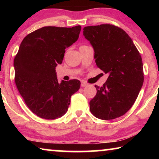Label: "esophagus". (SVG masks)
I'll list each match as a JSON object with an SVG mask.
<instances>
[{"label": "esophagus", "mask_w": 159, "mask_h": 159, "mask_svg": "<svg viewBox=\"0 0 159 159\" xmlns=\"http://www.w3.org/2000/svg\"><path fill=\"white\" fill-rule=\"evenodd\" d=\"M87 83H86L85 82H84V81H82L81 82V84H80V86H81L82 88H84V87H85V86H87Z\"/></svg>", "instance_id": "34e87169"}]
</instances>
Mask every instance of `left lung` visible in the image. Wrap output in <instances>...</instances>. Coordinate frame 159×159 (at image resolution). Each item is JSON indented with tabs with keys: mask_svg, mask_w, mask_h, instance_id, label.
I'll use <instances>...</instances> for the list:
<instances>
[{
	"mask_svg": "<svg viewBox=\"0 0 159 159\" xmlns=\"http://www.w3.org/2000/svg\"><path fill=\"white\" fill-rule=\"evenodd\" d=\"M83 36L92 45L97 66L109 74L90 102L93 116L111 120L124 115L135 102L144 82L139 51L126 32L109 25L85 26Z\"/></svg>",
	"mask_w": 159,
	"mask_h": 159,
	"instance_id": "obj_1",
	"label": "left lung"
}]
</instances>
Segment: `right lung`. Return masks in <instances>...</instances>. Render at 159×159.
I'll list each match as a JSON object with an SVG mask.
<instances>
[{
	"mask_svg": "<svg viewBox=\"0 0 159 159\" xmlns=\"http://www.w3.org/2000/svg\"><path fill=\"white\" fill-rule=\"evenodd\" d=\"M81 26H44L28 34L14 60L15 80L21 96L34 114L52 120L66 113L79 80L59 83L55 67L65 49L79 39Z\"/></svg>",
	"mask_w": 159,
	"mask_h": 159,
	"instance_id": "right-lung-1",
	"label": "right lung"
}]
</instances>
